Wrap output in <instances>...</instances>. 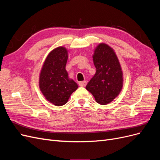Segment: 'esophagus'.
<instances>
[{
    "instance_id": "obj_1",
    "label": "esophagus",
    "mask_w": 160,
    "mask_h": 160,
    "mask_svg": "<svg viewBox=\"0 0 160 160\" xmlns=\"http://www.w3.org/2000/svg\"><path fill=\"white\" fill-rule=\"evenodd\" d=\"M79 85L81 87H85L87 85V81H80V82H79Z\"/></svg>"
}]
</instances>
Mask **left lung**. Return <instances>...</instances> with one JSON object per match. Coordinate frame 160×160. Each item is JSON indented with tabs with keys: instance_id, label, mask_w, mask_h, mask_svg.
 <instances>
[{
	"instance_id": "8db88e82",
	"label": "left lung",
	"mask_w": 160,
	"mask_h": 160,
	"mask_svg": "<svg viewBox=\"0 0 160 160\" xmlns=\"http://www.w3.org/2000/svg\"><path fill=\"white\" fill-rule=\"evenodd\" d=\"M93 63L96 68L86 89L97 103L107 105L117 98L123 88V72L114 50L105 43H100L94 50Z\"/></svg>"
}]
</instances>
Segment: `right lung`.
<instances>
[{
    "label": "right lung",
    "mask_w": 160,
    "mask_h": 160,
    "mask_svg": "<svg viewBox=\"0 0 160 160\" xmlns=\"http://www.w3.org/2000/svg\"><path fill=\"white\" fill-rule=\"evenodd\" d=\"M67 59L65 47L55 48L47 55L40 72V90L46 99L56 106L67 103L72 92L78 88L65 69Z\"/></svg>",
    "instance_id": "1"
}]
</instances>
